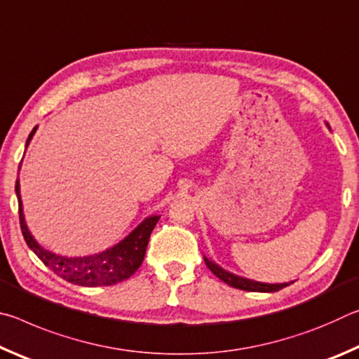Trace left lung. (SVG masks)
I'll use <instances>...</instances> for the list:
<instances>
[{
	"label": "left lung",
	"mask_w": 359,
	"mask_h": 359,
	"mask_svg": "<svg viewBox=\"0 0 359 359\" xmlns=\"http://www.w3.org/2000/svg\"><path fill=\"white\" fill-rule=\"evenodd\" d=\"M327 128H330V125L326 123ZM205 264H208L209 269L214 272V274L223 280L224 283H228L229 287L233 288H239V290H244V291H261V293H274V291L282 290L285 287H288V283H264V282H257V280H252V278H245V277H241V276H236L233 272H229L226 269H223L222 266H218L215 261L209 259L208 257H204Z\"/></svg>",
	"instance_id": "1"
}]
</instances>
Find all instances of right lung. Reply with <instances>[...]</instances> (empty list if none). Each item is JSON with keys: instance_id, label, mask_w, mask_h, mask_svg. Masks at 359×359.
I'll use <instances>...</instances> for the list:
<instances>
[{"instance_id": "obj_1", "label": "right lung", "mask_w": 359, "mask_h": 359, "mask_svg": "<svg viewBox=\"0 0 359 359\" xmlns=\"http://www.w3.org/2000/svg\"><path fill=\"white\" fill-rule=\"evenodd\" d=\"M38 126H34L27 139L25 150L32 142ZM23 160V158H22ZM22 168V161L19 165V172ZM15 194L19 199V215H20V228L25 238L27 245L32 248L42 263L48 269L55 272L58 277L65 278L66 282L81 285V287H109L118 282L130 278L142 264L145 250L150 239L151 231L160 220V215H150L137 224V226L121 239L118 244L106 248L100 253L87 255V257H63V255L53 253L42 247L34 239L32 231L28 229L23 214V204L20 196V182L15 180Z\"/></svg>"}]
</instances>
